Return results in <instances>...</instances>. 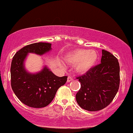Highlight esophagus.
Returning <instances> with one entry per match:
<instances>
[{"instance_id": "obj_1", "label": "esophagus", "mask_w": 133, "mask_h": 133, "mask_svg": "<svg viewBox=\"0 0 133 133\" xmlns=\"http://www.w3.org/2000/svg\"><path fill=\"white\" fill-rule=\"evenodd\" d=\"M71 81H72V78H71V77L69 76L68 78V80H67V81H68V82H71Z\"/></svg>"}]
</instances>
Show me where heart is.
<instances>
[{
	"label": "heart",
	"mask_w": 133,
	"mask_h": 133,
	"mask_svg": "<svg viewBox=\"0 0 133 133\" xmlns=\"http://www.w3.org/2000/svg\"><path fill=\"white\" fill-rule=\"evenodd\" d=\"M65 60L70 64H75L74 69L77 73L84 74L96 65L98 60V54L94 50L78 49L69 52Z\"/></svg>",
	"instance_id": "obj_1"
}]
</instances>
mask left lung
Returning <instances> with one entry per match:
<instances>
[{
  "label": "left lung",
  "instance_id": "8db88e82",
  "mask_svg": "<svg viewBox=\"0 0 133 133\" xmlns=\"http://www.w3.org/2000/svg\"><path fill=\"white\" fill-rule=\"evenodd\" d=\"M119 74L117 58L102 50L101 64L77 78L81 83V88L76 95L79 105L88 111H98L109 105L119 90Z\"/></svg>",
  "mask_w": 133,
  "mask_h": 133
}]
</instances>
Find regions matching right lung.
<instances>
[{"instance_id":"right-lung-1","label":"right lung","mask_w":133,"mask_h":133,"mask_svg":"<svg viewBox=\"0 0 133 133\" xmlns=\"http://www.w3.org/2000/svg\"><path fill=\"white\" fill-rule=\"evenodd\" d=\"M52 44L39 42L26 45L13 57L11 66V87L22 103L29 107L42 108L54 98L57 91L67 81L68 76L58 77L46 65L36 73L25 68L28 54L43 55L52 50Z\"/></svg>"}]
</instances>
